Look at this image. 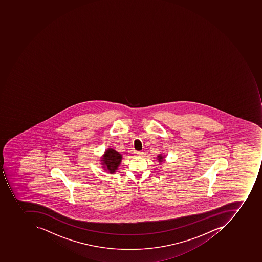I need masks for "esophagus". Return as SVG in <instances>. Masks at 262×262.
I'll list each match as a JSON object with an SVG mask.
<instances>
[{
  "label": "esophagus",
  "mask_w": 262,
  "mask_h": 262,
  "mask_svg": "<svg viewBox=\"0 0 262 262\" xmlns=\"http://www.w3.org/2000/svg\"><path fill=\"white\" fill-rule=\"evenodd\" d=\"M134 153L136 154V155L139 156V157H142V156L143 155V152L142 151H135Z\"/></svg>",
  "instance_id": "1"
}]
</instances>
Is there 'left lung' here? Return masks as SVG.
<instances>
[{
    "mask_svg": "<svg viewBox=\"0 0 262 262\" xmlns=\"http://www.w3.org/2000/svg\"><path fill=\"white\" fill-rule=\"evenodd\" d=\"M157 160H158V161H160V162L164 161V156H162L161 155V154H160V155H158V157H157Z\"/></svg>",
    "mask_w": 262,
    "mask_h": 262,
    "instance_id": "left-lung-1",
    "label": "left lung"
}]
</instances>
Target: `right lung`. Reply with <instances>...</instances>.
Returning <instances> with one entry per match:
<instances>
[{
  "instance_id": "right-lung-1",
  "label": "right lung",
  "mask_w": 262,
  "mask_h": 262,
  "mask_svg": "<svg viewBox=\"0 0 262 262\" xmlns=\"http://www.w3.org/2000/svg\"><path fill=\"white\" fill-rule=\"evenodd\" d=\"M122 156L120 153L115 151V149L108 148L101 159V164L103 165L102 168L109 173H115L122 161Z\"/></svg>"
}]
</instances>
